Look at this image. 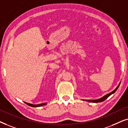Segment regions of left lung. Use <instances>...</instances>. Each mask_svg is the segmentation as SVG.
I'll return each instance as SVG.
<instances>
[{
    "instance_id": "left-lung-1",
    "label": "left lung",
    "mask_w": 128,
    "mask_h": 128,
    "mask_svg": "<svg viewBox=\"0 0 128 128\" xmlns=\"http://www.w3.org/2000/svg\"><path fill=\"white\" fill-rule=\"evenodd\" d=\"M120 84L118 85V86H117L116 87V89L114 90V91H113L112 92H110V93H109L108 94H107V95H105L104 96H103V97H102L101 98H100V99H99V100H92V101H91V100H86V101H89V102H95V103H97V102H102V101H105V100H106V99H107L108 98L109 96H110V95L111 94H114V92H115L116 91V90H118V87L119 86H120Z\"/></svg>"
}]
</instances>
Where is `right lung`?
I'll list each match as a JSON object with an SVG mask.
<instances>
[{
    "instance_id": "1",
    "label": "right lung",
    "mask_w": 128,
    "mask_h": 128,
    "mask_svg": "<svg viewBox=\"0 0 128 128\" xmlns=\"http://www.w3.org/2000/svg\"><path fill=\"white\" fill-rule=\"evenodd\" d=\"M26 104L27 105H29L30 106H32V107H38V106H42V105H44L46 104V103H44V104H38V105H33V104H28V103H27V102H25Z\"/></svg>"
}]
</instances>
